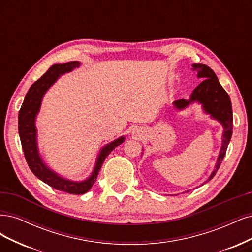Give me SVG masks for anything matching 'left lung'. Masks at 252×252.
Masks as SVG:
<instances>
[{
  "mask_svg": "<svg viewBox=\"0 0 252 252\" xmlns=\"http://www.w3.org/2000/svg\"><path fill=\"white\" fill-rule=\"evenodd\" d=\"M192 68L198 72V77L204 79L194 89L189 100L178 99L174 103L178 109H183L188 107L190 102L197 100L203 104V108H204L207 113H209L214 118L220 121L224 126L223 143L220 151V155H219L216 168L209 177V181L210 179H213L217 170L220 167L225 157L227 147H228L231 139L233 128L232 107L229 95L227 94L221 84L219 83V79L212 69L206 66V64L202 63H193Z\"/></svg>",
  "mask_w": 252,
  "mask_h": 252,
  "instance_id": "8db88e82",
  "label": "left lung"
}]
</instances>
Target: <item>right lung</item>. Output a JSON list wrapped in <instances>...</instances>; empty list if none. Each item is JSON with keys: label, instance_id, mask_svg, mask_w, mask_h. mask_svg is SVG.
Segmentation results:
<instances>
[{"label": "right lung", "instance_id": "right-lung-1", "mask_svg": "<svg viewBox=\"0 0 252 252\" xmlns=\"http://www.w3.org/2000/svg\"><path fill=\"white\" fill-rule=\"evenodd\" d=\"M78 66V62H69L62 64H53L52 67L48 69V71L42 77L38 78L36 82L30 87L19 112L20 139L24 155H25V159L31 169V172L33 173L38 179H40L46 184L50 185L51 188L72 194H83L90 190V189L95 183L97 176H98L104 159L108 157L109 154L114 150L117 145L121 144L125 140L124 137H120L119 139L105 145L101 150L98 159H97L96 166L93 170L92 176L89 178L88 180L83 182H72L64 180L55 173H53L52 170H50L43 163L36 148V129L34 126V119L39 110L40 101H42L45 92L49 89V87L55 82V80L58 79V77L61 74H63L64 72H69Z\"/></svg>", "mask_w": 252, "mask_h": 252}]
</instances>
